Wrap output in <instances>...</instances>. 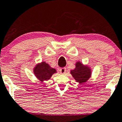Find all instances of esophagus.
<instances>
[{
    "instance_id": "esophagus-1",
    "label": "esophagus",
    "mask_w": 122,
    "mask_h": 122,
    "mask_svg": "<svg viewBox=\"0 0 122 122\" xmlns=\"http://www.w3.org/2000/svg\"><path fill=\"white\" fill-rule=\"evenodd\" d=\"M66 71H67V68L65 67L61 68L60 69V72H61V74H64Z\"/></svg>"
}]
</instances>
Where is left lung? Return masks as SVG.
Masks as SVG:
<instances>
[{
    "label": "left lung",
    "mask_w": 122,
    "mask_h": 122,
    "mask_svg": "<svg viewBox=\"0 0 122 122\" xmlns=\"http://www.w3.org/2000/svg\"><path fill=\"white\" fill-rule=\"evenodd\" d=\"M71 73L76 81L80 83L87 81L91 75L90 69L79 62L76 63V67L74 70L71 71Z\"/></svg>",
    "instance_id": "left-lung-1"
}]
</instances>
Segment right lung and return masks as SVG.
<instances>
[{
    "label": "right lung",
    "mask_w": 122,
    "mask_h": 122,
    "mask_svg": "<svg viewBox=\"0 0 122 122\" xmlns=\"http://www.w3.org/2000/svg\"><path fill=\"white\" fill-rule=\"evenodd\" d=\"M34 73L36 77L41 81L49 80L53 74L56 72L55 69L52 68L45 62L36 66L34 69Z\"/></svg>",
    "instance_id": "1"
}]
</instances>
